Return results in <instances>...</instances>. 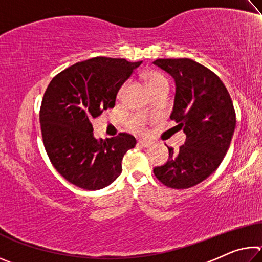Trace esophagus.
<instances>
[{
  "instance_id": "obj_1",
  "label": "esophagus",
  "mask_w": 262,
  "mask_h": 262,
  "mask_svg": "<svg viewBox=\"0 0 262 262\" xmlns=\"http://www.w3.org/2000/svg\"><path fill=\"white\" fill-rule=\"evenodd\" d=\"M137 145H140V147H142V148H148L151 145V142L145 141V140H140L139 142H137Z\"/></svg>"
}]
</instances>
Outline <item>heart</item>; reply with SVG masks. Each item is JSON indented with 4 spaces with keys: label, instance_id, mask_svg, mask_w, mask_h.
Returning <instances> with one entry per match:
<instances>
[{
    "label": "heart",
    "instance_id": "heart-1",
    "mask_svg": "<svg viewBox=\"0 0 262 262\" xmlns=\"http://www.w3.org/2000/svg\"><path fill=\"white\" fill-rule=\"evenodd\" d=\"M164 82H168L167 78L164 76L163 74L157 73V72H151L148 74V83L150 88H155L156 85H159ZM128 86V83H123L118 91V98L121 99L123 95H125L126 89ZM128 127L130 128L132 130L137 132V133H143L145 130V118L143 115H134L129 120H128Z\"/></svg>",
    "mask_w": 262,
    "mask_h": 262
}]
</instances>
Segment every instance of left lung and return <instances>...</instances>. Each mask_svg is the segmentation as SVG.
<instances>
[{"mask_svg":"<svg viewBox=\"0 0 262 262\" xmlns=\"http://www.w3.org/2000/svg\"><path fill=\"white\" fill-rule=\"evenodd\" d=\"M154 64L176 81L171 119L186 134L178 151L154 168L167 187L185 189L207 179L223 161L236 128V112L227 88L210 69L190 59H157Z\"/></svg>","mask_w":262,"mask_h":262,"instance_id":"1","label":"left lung"}]
</instances>
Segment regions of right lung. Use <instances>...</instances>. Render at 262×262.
Here are the masks:
<instances>
[{"instance_id":"right-lung-1","label":"right lung","mask_w":262,"mask_h":262,"mask_svg":"<svg viewBox=\"0 0 262 262\" xmlns=\"http://www.w3.org/2000/svg\"><path fill=\"white\" fill-rule=\"evenodd\" d=\"M141 63L97 56L64 69L48 84L39 113L42 141L53 166L70 184L97 190L120 176L135 137L120 133L97 140L91 120L114 107L119 89Z\"/></svg>"}]
</instances>
